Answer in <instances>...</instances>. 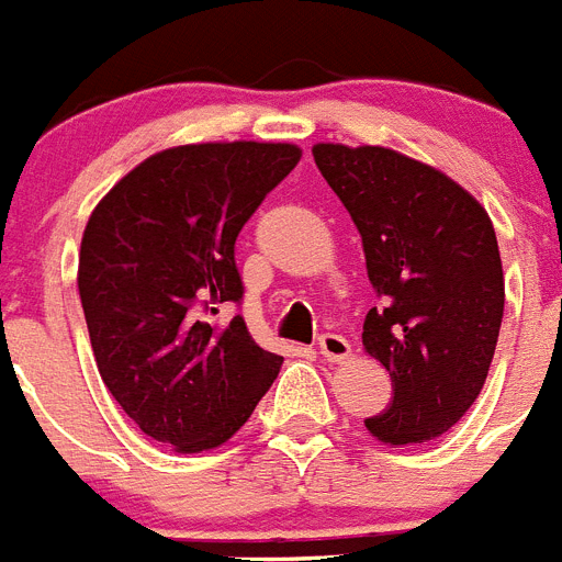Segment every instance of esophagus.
<instances>
[{"instance_id": "34e87169", "label": "esophagus", "mask_w": 562, "mask_h": 562, "mask_svg": "<svg viewBox=\"0 0 562 562\" xmlns=\"http://www.w3.org/2000/svg\"><path fill=\"white\" fill-rule=\"evenodd\" d=\"M318 349H321V355H324V361H333V363L347 361L349 355H352V347H349V340L344 338V335H335V333L321 335Z\"/></svg>"}]
</instances>
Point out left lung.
<instances>
[{"label":"left lung","mask_w":562,"mask_h":562,"mask_svg":"<svg viewBox=\"0 0 562 562\" xmlns=\"http://www.w3.org/2000/svg\"><path fill=\"white\" fill-rule=\"evenodd\" d=\"M313 156L383 301L363 349L390 372L392 404L363 424L381 443H429L467 415L495 358L506 286L492 218L446 172L390 147L327 142Z\"/></svg>","instance_id":"8db88e82"}]
</instances>
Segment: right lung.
I'll list each match as a JSON object with an SVG mask.
<instances>
[{
	"label": "right lung",
	"mask_w": 562,
	"mask_h": 562,
	"mask_svg": "<svg viewBox=\"0 0 562 562\" xmlns=\"http://www.w3.org/2000/svg\"><path fill=\"white\" fill-rule=\"evenodd\" d=\"M281 142L181 144L133 167L81 235L79 295L95 367L144 435L207 452L247 424L284 358L247 333L235 238L299 165Z\"/></svg>",
	"instance_id": "right-lung-1"
}]
</instances>
